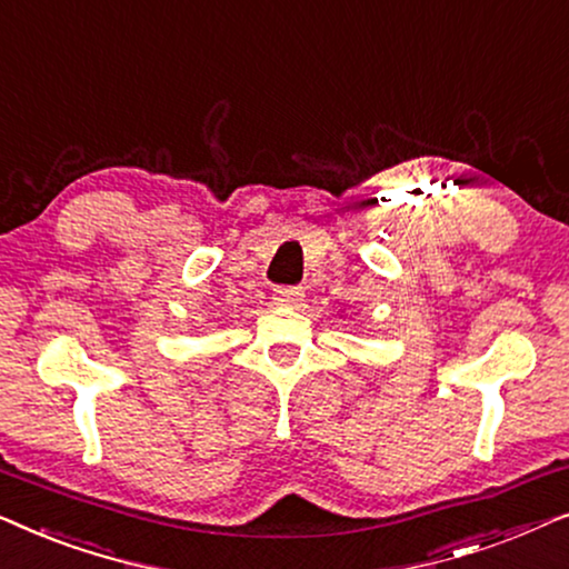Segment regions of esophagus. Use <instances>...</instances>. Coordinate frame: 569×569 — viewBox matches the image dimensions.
Masks as SVG:
<instances>
[{"mask_svg": "<svg viewBox=\"0 0 569 569\" xmlns=\"http://www.w3.org/2000/svg\"><path fill=\"white\" fill-rule=\"evenodd\" d=\"M302 298H306V295H302V287L282 284V287H277V290H274L277 306H300Z\"/></svg>", "mask_w": 569, "mask_h": 569, "instance_id": "34e87169", "label": "esophagus"}]
</instances>
